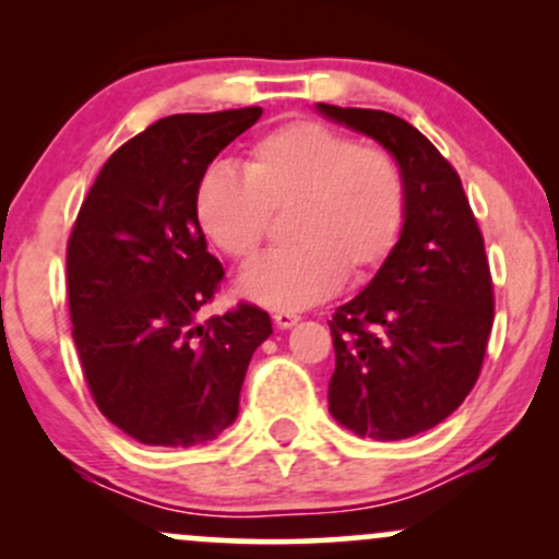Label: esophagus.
Wrapping results in <instances>:
<instances>
[{
  "mask_svg": "<svg viewBox=\"0 0 559 559\" xmlns=\"http://www.w3.org/2000/svg\"><path fill=\"white\" fill-rule=\"evenodd\" d=\"M273 323L278 325V329H292V325L299 323V316H294V312H275Z\"/></svg>",
  "mask_w": 559,
  "mask_h": 559,
  "instance_id": "34e87169",
  "label": "esophagus"
}]
</instances>
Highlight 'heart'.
I'll use <instances>...</instances> for the list:
<instances>
[{
  "label": "heart",
  "instance_id": "heart-1",
  "mask_svg": "<svg viewBox=\"0 0 559 559\" xmlns=\"http://www.w3.org/2000/svg\"><path fill=\"white\" fill-rule=\"evenodd\" d=\"M294 247L249 262L239 294L267 310H301L386 262L404 226V178L383 146L318 120H288L262 133L239 173L226 163L199 176L194 215L223 254L249 260L271 215L286 213Z\"/></svg>",
  "mask_w": 559,
  "mask_h": 559
}]
</instances>
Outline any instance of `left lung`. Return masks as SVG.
<instances>
[{
  "instance_id": "8db88e82",
  "label": "left lung",
  "mask_w": 559,
  "mask_h": 559,
  "mask_svg": "<svg viewBox=\"0 0 559 559\" xmlns=\"http://www.w3.org/2000/svg\"><path fill=\"white\" fill-rule=\"evenodd\" d=\"M376 139L404 178L400 241L331 320L329 409L344 428L400 441L439 426L476 386L493 323L484 236L452 165L418 128L381 110L318 102Z\"/></svg>"
}]
</instances>
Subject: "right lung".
I'll use <instances>...</instances> for the list:
<instances>
[{"label": "right lung", "mask_w": 559, "mask_h": 559, "mask_svg": "<svg viewBox=\"0 0 559 559\" xmlns=\"http://www.w3.org/2000/svg\"><path fill=\"white\" fill-rule=\"evenodd\" d=\"M260 107L170 115L126 141L68 241L73 342L96 407L150 447L213 441L239 415L271 316L239 305L199 323L223 281L194 215L197 181Z\"/></svg>", "instance_id": "obj_1"}]
</instances>
